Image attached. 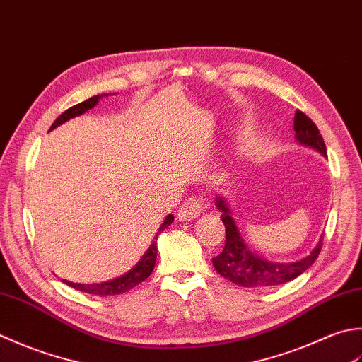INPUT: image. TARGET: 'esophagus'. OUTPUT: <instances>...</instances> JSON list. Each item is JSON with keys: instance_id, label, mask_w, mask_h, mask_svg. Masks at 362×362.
<instances>
[{"instance_id": "1", "label": "esophagus", "mask_w": 362, "mask_h": 362, "mask_svg": "<svg viewBox=\"0 0 362 362\" xmlns=\"http://www.w3.org/2000/svg\"><path fill=\"white\" fill-rule=\"evenodd\" d=\"M206 208H208V202L203 200V198H189L178 209V218L182 222H189V220H194L200 216Z\"/></svg>"}]
</instances>
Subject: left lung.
<instances>
[{
    "label": "left lung",
    "mask_w": 362,
    "mask_h": 362,
    "mask_svg": "<svg viewBox=\"0 0 362 362\" xmlns=\"http://www.w3.org/2000/svg\"><path fill=\"white\" fill-rule=\"evenodd\" d=\"M293 129L295 139H297L300 144L311 146V148L320 151L323 156H327V146L325 142H323V137L319 128H317L315 123L309 119L306 114L301 112V110L295 112ZM217 208L222 211L220 218H222V222L225 225L226 242L222 253L212 257V265L218 275L230 279L234 284H239L243 287H269L289 283L293 278L300 276L305 270L311 267L314 261L317 259V256L320 255L323 239L319 240L317 247L314 248V252L306 256L305 259L289 264H276L265 261L261 256L250 252L245 243H243L240 234L238 233V228H235L234 220L230 216L231 212L228 209L223 198H217Z\"/></svg>",
    "instance_id": "1"
}]
</instances>
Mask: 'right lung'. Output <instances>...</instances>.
Instances as JSON below:
<instances>
[{
	"label": "right lung",
	"instance_id": "obj_1",
	"mask_svg": "<svg viewBox=\"0 0 362 362\" xmlns=\"http://www.w3.org/2000/svg\"><path fill=\"white\" fill-rule=\"evenodd\" d=\"M103 97V95H95V97L88 98L83 103H79V105H75L71 106L70 109L65 110L64 114H61L57 117V119L54 120V123L51 124V129H54L56 127H59V124L65 123L67 120L73 119V117H78L81 114H84L86 110L92 109L95 105H97L98 100ZM175 217L172 216V214H168L167 218L164 220V223H162L159 226V231L156 234L158 235L165 230L167 226H170L173 223ZM156 256H158V248H156V240H154L150 248L146 250V253L142 256V259H140L134 269H131L128 274H124L119 278L115 279H110V281H106V283H98V284H78V283H70V281H65V279H62V281L73 287V289L76 291H81V292H86V293H92V295H119V293H123V292H128L129 289H132V287H136L137 284H140L142 281H145L146 278H148L151 275V272L154 269V264H156Z\"/></svg>",
	"mask_w": 362,
	"mask_h": 362
}]
</instances>
